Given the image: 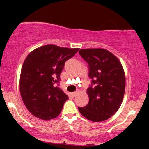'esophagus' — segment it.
Returning a JSON list of instances; mask_svg holds the SVG:
<instances>
[{"label":"esophagus","mask_w":149,"mask_h":149,"mask_svg":"<svg viewBox=\"0 0 149 149\" xmlns=\"http://www.w3.org/2000/svg\"><path fill=\"white\" fill-rule=\"evenodd\" d=\"M76 92H72V93L71 94V96H72L73 97H76Z\"/></svg>","instance_id":"esophagus-1"}]
</instances>
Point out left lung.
I'll return each mask as SVG.
<instances>
[{
    "label": "left lung",
    "instance_id": "8db88e82",
    "mask_svg": "<svg viewBox=\"0 0 149 149\" xmlns=\"http://www.w3.org/2000/svg\"><path fill=\"white\" fill-rule=\"evenodd\" d=\"M79 54L88 64L92 83L87 90L88 104L78 107V110L89 120H106L118 111L123 102L125 90L124 69L117 57L107 49H82Z\"/></svg>",
    "mask_w": 149,
    "mask_h": 149
}]
</instances>
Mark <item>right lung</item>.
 Masks as SVG:
<instances>
[{
	"label": "right lung",
	"instance_id": "add662e5",
	"mask_svg": "<svg viewBox=\"0 0 149 149\" xmlns=\"http://www.w3.org/2000/svg\"><path fill=\"white\" fill-rule=\"evenodd\" d=\"M78 50L46 45L28 54L22 67L19 90L24 104L32 115L45 120L59 115L69 97L55 83L59 82L66 61Z\"/></svg>",
	"mask_w": 149,
	"mask_h": 149
}]
</instances>
